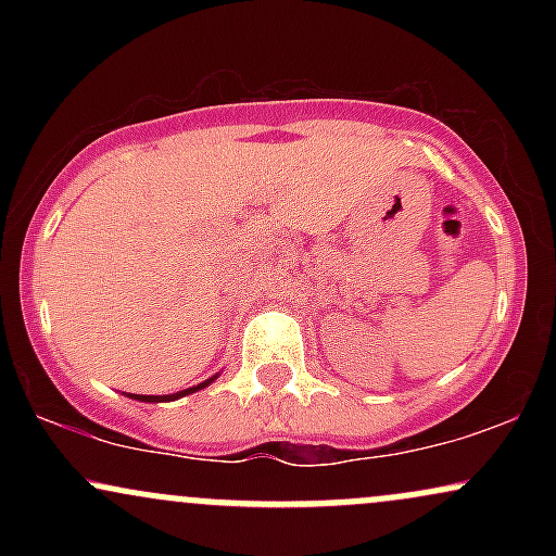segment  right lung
Segmentation results:
<instances>
[{
    "label": "right lung",
    "mask_w": 556,
    "mask_h": 556,
    "mask_svg": "<svg viewBox=\"0 0 556 556\" xmlns=\"http://www.w3.org/2000/svg\"><path fill=\"white\" fill-rule=\"evenodd\" d=\"M216 376H219V374H216ZM216 376H212V379H206V381H201V384H195V387L182 389V392H175V394H127V397H132V400H138V402H172V400L185 397V394H193V392H198V389L208 387L216 379Z\"/></svg>",
    "instance_id": "add662e5"
}]
</instances>
